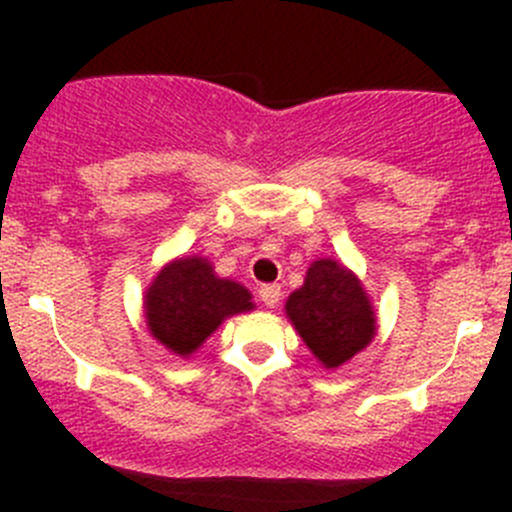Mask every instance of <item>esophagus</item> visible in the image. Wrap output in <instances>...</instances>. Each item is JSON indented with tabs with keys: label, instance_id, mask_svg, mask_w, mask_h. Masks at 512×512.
<instances>
[{
	"label": "esophagus",
	"instance_id": "obj_1",
	"mask_svg": "<svg viewBox=\"0 0 512 512\" xmlns=\"http://www.w3.org/2000/svg\"><path fill=\"white\" fill-rule=\"evenodd\" d=\"M280 297H282L280 285H262V287H260V299H262V302H265L270 309L277 307V302H280Z\"/></svg>",
	"mask_w": 512,
	"mask_h": 512
}]
</instances>
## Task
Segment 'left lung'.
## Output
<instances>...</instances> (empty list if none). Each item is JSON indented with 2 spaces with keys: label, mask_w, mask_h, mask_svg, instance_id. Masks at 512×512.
<instances>
[{
  "label": "left lung",
  "mask_w": 512,
  "mask_h": 512,
  "mask_svg": "<svg viewBox=\"0 0 512 512\" xmlns=\"http://www.w3.org/2000/svg\"><path fill=\"white\" fill-rule=\"evenodd\" d=\"M287 317L312 354L337 369L374 339L376 319L359 280L334 260H317L287 299Z\"/></svg>",
  "instance_id": "1"
}]
</instances>
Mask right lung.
Instances as JSON below:
<instances>
[{"instance_id":"add662e5","label":"right lung","mask_w":512,"mask_h":512,"mask_svg":"<svg viewBox=\"0 0 512 512\" xmlns=\"http://www.w3.org/2000/svg\"><path fill=\"white\" fill-rule=\"evenodd\" d=\"M252 309L250 292L215 277L203 257H183L165 267L146 294V322L170 352L193 354L225 317Z\"/></svg>"}]
</instances>
